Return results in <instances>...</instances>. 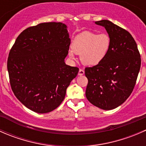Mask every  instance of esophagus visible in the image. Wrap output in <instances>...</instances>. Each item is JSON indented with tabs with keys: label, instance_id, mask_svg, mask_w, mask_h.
<instances>
[{
	"label": "esophagus",
	"instance_id": "esophagus-1",
	"mask_svg": "<svg viewBox=\"0 0 146 146\" xmlns=\"http://www.w3.org/2000/svg\"><path fill=\"white\" fill-rule=\"evenodd\" d=\"M84 73H85V71H84L83 69H82V68L79 69V72H78V75H79V76H82V75H83Z\"/></svg>",
	"mask_w": 146,
	"mask_h": 146
}]
</instances>
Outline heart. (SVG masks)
<instances>
[{"label": "heart", "mask_w": 146, "mask_h": 146, "mask_svg": "<svg viewBox=\"0 0 146 146\" xmlns=\"http://www.w3.org/2000/svg\"><path fill=\"white\" fill-rule=\"evenodd\" d=\"M111 47V39L107 34L94 33L85 31L78 35L71 44L68 54L73 58L74 53L80 54V60L86 66L100 64L105 58Z\"/></svg>", "instance_id": "1"}]
</instances>
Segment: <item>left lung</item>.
I'll use <instances>...</instances> for the list:
<instances>
[{"label":"left lung","mask_w":146,"mask_h":146,"mask_svg":"<svg viewBox=\"0 0 146 146\" xmlns=\"http://www.w3.org/2000/svg\"><path fill=\"white\" fill-rule=\"evenodd\" d=\"M107 30L111 47L100 64L86 67L85 95L104 110L117 108L130 96L136 85L141 59L136 41L126 29L107 20L95 22Z\"/></svg>","instance_id":"8db88e82"}]
</instances>
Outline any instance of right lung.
Masks as SVG:
<instances>
[{"mask_svg": "<svg viewBox=\"0 0 146 146\" xmlns=\"http://www.w3.org/2000/svg\"><path fill=\"white\" fill-rule=\"evenodd\" d=\"M70 39L67 26L44 23L20 34L9 52L7 63L10 84L16 98L39 114L56 109L79 68L68 66Z\"/></svg>", "mask_w": 146, "mask_h": 146, "instance_id": "right-lung-1", "label": "right lung"}]
</instances>
